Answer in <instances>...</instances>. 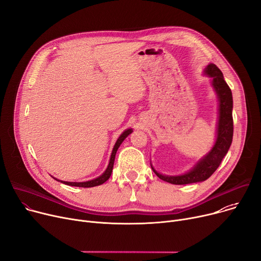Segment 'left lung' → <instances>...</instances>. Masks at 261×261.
Returning <instances> with one entry per match:
<instances>
[{"label":"left lung","instance_id":"left-lung-1","mask_svg":"<svg viewBox=\"0 0 261 261\" xmlns=\"http://www.w3.org/2000/svg\"><path fill=\"white\" fill-rule=\"evenodd\" d=\"M204 75L211 77V85L218 98V120L216 140L212 149L190 169L180 175H165L158 172L151 164L153 172L161 179L173 185H188L204 181L219 167L228 153L233 140V96L222 72L215 64H209L203 70Z\"/></svg>","mask_w":261,"mask_h":261}]
</instances>
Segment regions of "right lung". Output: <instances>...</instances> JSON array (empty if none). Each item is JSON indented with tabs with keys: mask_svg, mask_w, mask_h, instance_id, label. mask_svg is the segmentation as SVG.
Listing matches in <instances>:
<instances>
[{
	"mask_svg": "<svg viewBox=\"0 0 261 261\" xmlns=\"http://www.w3.org/2000/svg\"><path fill=\"white\" fill-rule=\"evenodd\" d=\"M133 132L132 128H129V129H126L123 133H121L119 135V137L117 138V141L113 147V150H112V153H111V156H110V161H109V164H108V167L107 169L103 171V173L101 175H99L98 177L94 178V179H91V180H87V181H81V182H72V181H64V180H60V179H57L56 177L52 176V178H55L56 180L62 182V184H65V185H68V186H72V187H81V188H91V187H96V186H99V185H102L105 181H107L109 179V177L111 176V173H112V170H113V165H114V160H115V154H116V151L117 149L119 148V146L121 145V143L124 142L125 138L131 134Z\"/></svg>",
	"mask_w": 261,
	"mask_h": 261,
	"instance_id": "1",
	"label": "right lung"
}]
</instances>
